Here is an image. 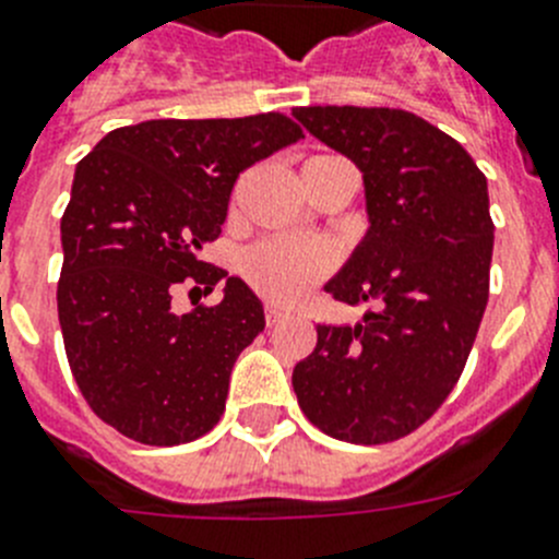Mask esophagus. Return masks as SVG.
I'll return each instance as SVG.
<instances>
[{
	"label": "esophagus",
	"instance_id": "1",
	"mask_svg": "<svg viewBox=\"0 0 559 559\" xmlns=\"http://www.w3.org/2000/svg\"><path fill=\"white\" fill-rule=\"evenodd\" d=\"M285 319H288V313L276 308V305H269V308H265V324H269V328H276V324H283Z\"/></svg>",
	"mask_w": 559,
	"mask_h": 559
}]
</instances>
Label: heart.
Here are the masks:
<instances>
[{
    "instance_id": "1",
    "label": "heart",
    "mask_w": 559,
    "mask_h": 559,
    "mask_svg": "<svg viewBox=\"0 0 559 559\" xmlns=\"http://www.w3.org/2000/svg\"><path fill=\"white\" fill-rule=\"evenodd\" d=\"M341 162L313 156L305 167ZM338 249L322 237H265L243 254V280L274 305H296L338 269Z\"/></svg>"
}]
</instances>
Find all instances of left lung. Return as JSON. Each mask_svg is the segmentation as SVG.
Instances as JSON below:
<instances>
[{
  "label": "left lung",
  "instance_id": "left-lung-1",
  "mask_svg": "<svg viewBox=\"0 0 559 559\" xmlns=\"http://www.w3.org/2000/svg\"><path fill=\"white\" fill-rule=\"evenodd\" d=\"M294 117L364 173L369 231L328 294L374 302L355 328H316L294 392L328 437L383 445L428 423L467 364L490 299L487 179L453 136L403 108L302 106Z\"/></svg>",
  "mask_w": 559,
  "mask_h": 559
}]
</instances>
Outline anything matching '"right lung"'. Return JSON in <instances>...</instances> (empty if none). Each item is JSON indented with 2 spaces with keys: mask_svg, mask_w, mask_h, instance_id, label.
Segmentation results:
<instances>
[{
  "mask_svg": "<svg viewBox=\"0 0 559 559\" xmlns=\"http://www.w3.org/2000/svg\"><path fill=\"white\" fill-rule=\"evenodd\" d=\"M280 111L235 120H147L106 133L78 162L61 218L58 322L92 412L142 445H181L218 426L237 355L263 333L249 285L199 260L218 240L237 176L302 140ZM218 306L179 317L171 290Z\"/></svg>",
  "mask_w": 559,
  "mask_h": 559,
  "instance_id": "obj_1",
  "label": "right lung"
}]
</instances>
